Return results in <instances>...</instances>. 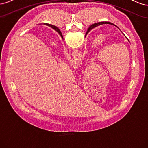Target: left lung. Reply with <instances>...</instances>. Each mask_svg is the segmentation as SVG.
I'll return each instance as SVG.
<instances>
[{
    "mask_svg": "<svg viewBox=\"0 0 148 148\" xmlns=\"http://www.w3.org/2000/svg\"><path fill=\"white\" fill-rule=\"evenodd\" d=\"M110 24V25H115L114 24H113V23H110V22H108V21H103V22H99V23H95V24H93V25H91L90 26H89V28H88V31H87V33H86V34L89 32V31L90 30H91L92 28H95V27H96V26H99V25H102V24ZM57 31L58 33H59V29H58L57 28Z\"/></svg>",
    "mask_w": 148,
    "mask_h": 148,
    "instance_id": "8db88e82",
    "label": "left lung"
}]
</instances>
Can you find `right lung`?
Returning <instances> with one entry per match:
<instances>
[{"mask_svg": "<svg viewBox=\"0 0 148 148\" xmlns=\"http://www.w3.org/2000/svg\"><path fill=\"white\" fill-rule=\"evenodd\" d=\"M45 25H47V26H50V27H51V28H52L53 29H55L56 31H57V27L56 26H53V25H49V24H47V23H45ZM59 34L60 35V36L63 38V36H62V33H61V32H60V31L59 30Z\"/></svg>", "mask_w": 148, "mask_h": 148, "instance_id": "obj_1", "label": "right lung"}]
</instances>
